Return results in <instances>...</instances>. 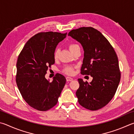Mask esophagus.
Wrapping results in <instances>:
<instances>
[{"instance_id":"1","label":"esophagus","mask_w":134,"mask_h":134,"mask_svg":"<svg viewBox=\"0 0 134 134\" xmlns=\"http://www.w3.org/2000/svg\"><path fill=\"white\" fill-rule=\"evenodd\" d=\"M66 81H67L68 82L72 81V80H73V78H71V77H66Z\"/></svg>"}]
</instances>
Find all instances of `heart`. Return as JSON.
<instances>
[{
    "instance_id": "1",
    "label": "heart",
    "mask_w": 134,
    "mask_h": 134,
    "mask_svg": "<svg viewBox=\"0 0 134 134\" xmlns=\"http://www.w3.org/2000/svg\"><path fill=\"white\" fill-rule=\"evenodd\" d=\"M79 48L78 44L76 43H71L69 44V50L72 52L74 50H75L76 48ZM59 51L58 49H56L53 52V58L55 59H57L59 56ZM63 72L67 75H72L74 73V68L73 67L69 66H65L63 69Z\"/></svg>"
}]
</instances>
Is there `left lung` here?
Listing matches in <instances>:
<instances>
[{"instance_id": "1", "label": "left lung", "mask_w": 134, "mask_h": 134, "mask_svg": "<svg viewBox=\"0 0 134 134\" xmlns=\"http://www.w3.org/2000/svg\"><path fill=\"white\" fill-rule=\"evenodd\" d=\"M68 36L80 42L84 50L81 74L91 75L88 83L78 79L76 92L78 102L91 111H97L114 97L121 79L118 56L107 39L92 27H82L70 31Z\"/></svg>"}]
</instances>
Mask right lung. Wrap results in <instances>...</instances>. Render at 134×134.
Here are the masks:
<instances>
[{
    "label": "right lung",
    "mask_w": 134,
    "mask_h": 134,
    "mask_svg": "<svg viewBox=\"0 0 134 134\" xmlns=\"http://www.w3.org/2000/svg\"><path fill=\"white\" fill-rule=\"evenodd\" d=\"M67 33L39 32L28 41L19 55L16 82L23 99L36 110L46 111L55 106L66 83L60 74L52 82L45 78L48 68L55 63L53 52Z\"/></svg>",
    "instance_id": "1"
}]
</instances>
